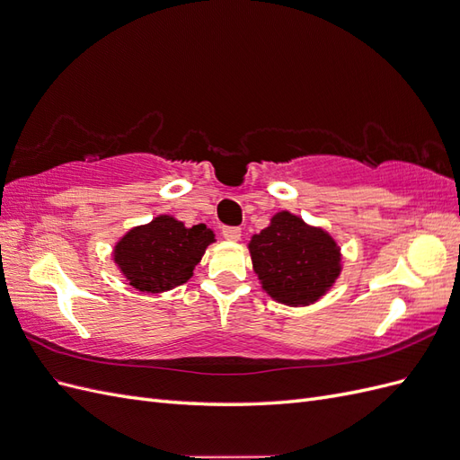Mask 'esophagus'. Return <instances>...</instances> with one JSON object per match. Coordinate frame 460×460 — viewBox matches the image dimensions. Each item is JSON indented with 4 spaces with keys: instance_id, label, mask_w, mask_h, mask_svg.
<instances>
[{
    "instance_id": "esophagus-1",
    "label": "esophagus",
    "mask_w": 460,
    "mask_h": 460,
    "mask_svg": "<svg viewBox=\"0 0 460 460\" xmlns=\"http://www.w3.org/2000/svg\"><path fill=\"white\" fill-rule=\"evenodd\" d=\"M222 235L230 242H238L242 238V228L240 226H225L222 228Z\"/></svg>"
}]
</instances>
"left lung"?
I'll list each match as a JSON object with an SVG mask.
<instances>
[{
	"label": "left lung",
	"instance_id": "obj_1",
	"mask_svg": "<svg viewBox=\"0 0 460 460\" xmlns=\"http://www.w3.org/2000/svg\"><path fill=\"white\" fill-rule=\"evenodd\" d=\"M249 252L264 291L294 307L323 297L341 270L336 242L288 211L253 235Z\"/></svg>",
	"mask_w": 460,
	"mask_h": 460
}]
</instances>
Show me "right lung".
<instances>
[{
    "instance_id": "1",
    "label": "right lung",
    "mask_w": 460,
    "mask_h": 460,
    "mask_svg": "<svg viewBox=\"0 0 460 460\" xmlns=\"http://www.w3.org/2000/svg\"><path fill=\"white\" fill-rule=\"evenodd\" d=\"M211 242L215 235L205 225L186 228L163 215L124 235L115 247V262L130 286L159 294L188 282Z\"/></svg>"
}]
</instances>
